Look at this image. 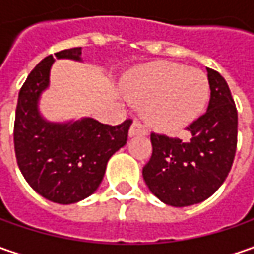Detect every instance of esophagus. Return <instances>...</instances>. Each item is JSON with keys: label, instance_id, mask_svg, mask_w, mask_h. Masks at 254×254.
<instances>
[{"label": "esophagus", "instance_id": "1", "mask_svg": "<svg viewBox=\"0 0 254 254\" xmlns=\"http://www.w3.org/2000/svg\"><path fill=\"white\" fill-rule=\"evenodd\" d=\"M148 132V130L145 128V126L141 124L140 122H132L131 127H130V137H134V135H145Z\"/></svg>", "mask_w": 254, "mask_h": 254}]
</instances>
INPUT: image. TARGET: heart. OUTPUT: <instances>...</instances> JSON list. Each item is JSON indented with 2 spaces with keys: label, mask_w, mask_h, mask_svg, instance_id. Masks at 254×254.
<instances>
[{
  "label": "heart",
  "mask_w": 254,
  "mask_h": 254,
  "mask_svg": "<svg viewBox=\"0 0 254 254\" xmlns=\"http://www.w3.org/2000/svg\"><path fill=\"white\" fill-rule=\"evenodd\" d=\"M128 90L134 100L145 104L144 116L164 132L184 130L199 117L209 100L205 74L170 62L150 64L132 74Z\"/></svg>",
  "instance_id": "heart-1"
}]
</instances>
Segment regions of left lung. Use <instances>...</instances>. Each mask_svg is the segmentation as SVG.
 Wrapping results in <instances>:
<instances>
[{"label":"left lung","instance_id":"obj_1","mask_svg":"<svg viewBox=\"0 0 254 254\" xmlns=\"http://www.w3.org/2000/svg\"><path fill=\"white\" fill-rule=\"evenodd\" d=\"M208 110L190 124V137L151 132L152 154L142 177L152 193L171 206L208 199L225 182L238 145V110L222 74L208 67Z\"/></svg>","mask_w":254,"mask_h":254}]
</instances>
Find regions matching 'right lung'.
I'll return each mask as SVG.
<instances>
[{"instance_id":"1","label":"right lung","mask_w":254,"mask_h":254,"mask_svg":"<svg viewBox=\"0 0 254 254\" xmlns=\"http://www.w3.org/2000/svg\"><path fill=\"white\" fill-rule=\"evenodd\" d=\"M82 48L56 52L58 59L80 61ZM49 55L35 66L22 84L14 124V147L18 167L39 195L69 205L90 196L99 188L107 161L127 142L132 120L119 126L83 119L48 123L38 112V99L49 84L54 64Z\"/></svg>"}]
</instances>
